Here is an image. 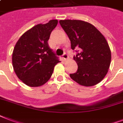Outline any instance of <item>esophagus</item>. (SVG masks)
I'll return each mask as SVG.
<instances>
[{
	"mask_svg": "<svg viewBox=\"0 0 123 123\" xmlns=\"http://www.w3.org/2000/svg\"><path fill=\"white\" fill-rule=\"evenodd\" d=\"M63 60H67V59L69 58V56H68V54H66V53H64L63 55Z\"/></svg>",
	"mask_w": 123,
	"mask_h": 123,
	"instance_id": "1",
	"label": "esophagus"
}]
</instances>
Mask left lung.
Instances as JSON below:
<instances>
[{"label": "left lung", "mask_w": 123, "mask_h": 123, "mask_svg": "<svg viewBox=\"0 0 123 123\" xmlns=\"http://www.w3.org/2000/svg\"><path fill=\"white\" fill-rule=\"evenodd\" d=\"M60 24L71 41L72 49H80L73 58L78 70L70 77L86 87L100 82L108 73L111 58L106 38L93 25L86 21L66 19L60 20Z\"/></svg>", "instance_id": "8db88e82"}]
</instances>
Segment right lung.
I'll return each instance as SVG.
<instances>
[{
  "mask_svg": "<svg viewBox=\"0 0 123 123\" xmlns=\"http://www.w3.org/2000/svg\"><path fill=\"white\" fill-rule=\"evenodd\" d=\"M58 22L53 19L34 26L25 32L15 45L13 67L19 80L28 86H41L47 82L55 65L60 62L48 43Z\"/></svg>",
  "mask_w": 123,
  "mask_h": 123,
  "instance_id": "obj_1",
  "label": "right lung"
}]
</instances>
